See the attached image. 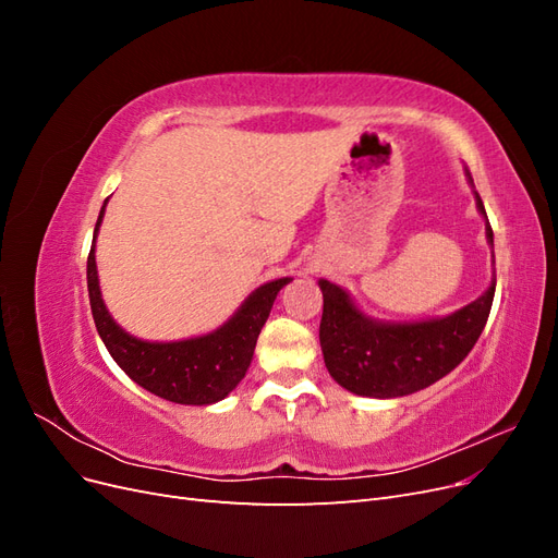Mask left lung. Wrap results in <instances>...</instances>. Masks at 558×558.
Here are the masks:
<instances>
[{"label":"left lung","instance_id":"obj_1","mask_svg":"<svg viewBox=\"0 0 558 558\" xmlns=\"http://www.w3.org/2000/svg\"><path fill=\"white\" fill-rule=\"evenodd\" d=\"M475 197L486 218L482 197ZM486 240L494 244L488 218ZM318 286L324 291L318 340L330 377L356 396L400 398L442 379L468 356L492 312L496 277L488 291L463 310L421 324H381L359 312L340 286L326 279Z\"/></svg>","mask_w":558,"mask_h":558}]
</instances>
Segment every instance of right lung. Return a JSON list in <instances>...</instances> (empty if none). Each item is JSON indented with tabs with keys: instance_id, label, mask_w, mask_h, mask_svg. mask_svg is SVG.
<instances>
[{
	"instance_id": "right-lung-1",
	"label": "right lung",
	"mask_w": 558,
	"mask_h": 558,
	"mask_svg": "<svg viewBox=\"0 0 558 558\" xmlns=\"http://www.w3.org/2000/svg\"><path fill=\"white\" fill-rule=\"evenodd\" d=\"M105 207L95 223L93 246L88 253V295L97 332L109 349L111 359L123 367V373L132 381L170 402L211 404L223 400L244 379L275 298L291 279L286 277L260 286L246 298L244 305L226 326L209 335L181 342H144L116 324L107 312L102 293H99L95 240Z\"/></svg>"
}]
</instances>
